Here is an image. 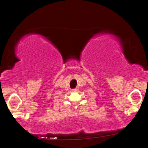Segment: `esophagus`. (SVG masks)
<instances>
[{
  "label": "esophagus",
  "instance_id": "obj_1",
  "mask_svg": "<svg viewBox=\"0 0 148 148\" xmlns=\"http://www.w3.org/2000/svg\"><path fill=\"white\" fill-rule=\"evenodd\" d=\"M78 91H79V89L78 88L73 89V90H72V92H78Z\"/></svg>",
  "mask_w": 148,
  "mask_h": 148
}]
</instances>
